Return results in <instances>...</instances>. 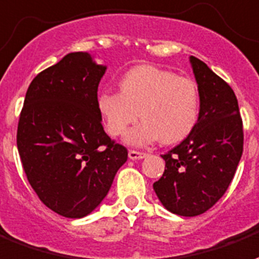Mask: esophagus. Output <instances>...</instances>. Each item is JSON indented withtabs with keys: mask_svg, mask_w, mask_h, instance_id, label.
Segmentation results:
<instances>
[{
	"mask_svg": "<svg viewBox=\"0 0 259 259\" xmlns=\"http://www.w3.org/2000/svg\"><path fill=\"white\" fill-rule=\"evenodd\" d=\"M128 157H130L131 159H141V158H145L146 153H145V151L130 150V151H128Z\"/></svg>",
	"mask_w": 259,
	"mask_h": 259,
	"instance_id": "34e87169",
	"label": "esophagus"
}]
</instances>
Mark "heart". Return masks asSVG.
Wrapping results in <instances>:
<instances>
[{"instance_id": "1", "label": "heart", "mask_w": 259, "mask_h": 259, "mask_svg": "<svg viewBox=\"0 0 259 259\" xmlns=\"http://www.w3.org/2000/svg\"><path fill=\"white\" fill-rule=\"evenodd\" d=\"M106 131L121 137L131 125L143 121L128 135L132 145L161 141L182 142L199 118V91L188 77L151 65L130 69L120 80V93L106 91L98 98Z\"/></svg>"}]
</instances>
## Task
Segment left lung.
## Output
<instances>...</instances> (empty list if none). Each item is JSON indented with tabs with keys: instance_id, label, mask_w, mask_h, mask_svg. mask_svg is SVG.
<instances>
[{
	"instance_id": "8db88e82",
	"label": "left lung",
	"mask_w": 259,
	"mask_h": 259,
	"mask_svg": "<svg viewBox=\"0 0 259 259\" xmlns=\"http://www.w3.org/2000/svg\"><path fill=\"white\" fill-rule=\"evenodd\" d=\"M201 100L194 131L162 154L165 170L153 184L175 214L194 217L224 195L243 153V121L231 85L199 58H190Z\"/></svg>"
}]
</instances>
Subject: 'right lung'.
<instances>
[{"label": "right lung", "instance_id": "1", "mask_svg": "<svg viewBox=\"0 0 259 259\" xmlns=\"http://www.w3.org/2000/svg\"><path fill=\"white\" fill-rule=\"evenodd\" d=\"M105 69L87 53L67 54L34 77L19 117L27 180L44 205L68 219L94 210L128 158L101 122L97 91Z\"/></svg>", "mask_w": 259, "mask_h": 259}]
</instances>
